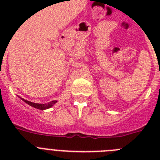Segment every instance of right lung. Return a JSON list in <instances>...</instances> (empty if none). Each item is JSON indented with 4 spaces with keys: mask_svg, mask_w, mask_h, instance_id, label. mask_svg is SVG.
Returning a JSON list of instances; mask_svg holds the SVG:
<instances>
[{
    "mask_svg": "<svg viewBox=\"0 0 160 160\" xmlns=\"http://www.w3.org/2000/svg\"><path fill=\"white\" fill-rule=\"evenodd\" d=\"M22 98V99L25 102H26L27 104L30 105L31 107H35V108L39 109V110H42V111H43V110H46V109L50 108V107H53V106L54 105L55 103L57 102V101H56V100H54V101L49 102L45 103V104H39V103H34V102H32L27 101V100H25L24 98Z\"/></svg>",
    "mask_w": 160,
    "mask_h": 160,
    "instance_id": "add662e5",
    "label": "right lung"
}]
</instances>
